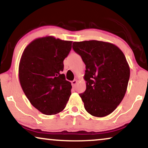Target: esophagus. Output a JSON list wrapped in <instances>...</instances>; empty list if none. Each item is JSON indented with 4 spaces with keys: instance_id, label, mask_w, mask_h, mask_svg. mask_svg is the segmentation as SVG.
Listing matches in <instances>:
<instances>
[{
    "instance_id": "1",
    "label": "esophagus",
    "mask_w": 148,
    "mask_h": 148,
    "mask_svg": "<svg viewBox=\"0 0 148 148\" xmlns=\"http://www.w3.org/2000/svg\"><path fill=\"white\" fill-rule=\"evenodd\" d=\"M77 80H76V79H75V80L73 81V82H71V84H72L73 87L75 86L76 84H77Z\"/></svg>"
}]
</instances>
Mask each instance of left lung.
<instances>
[{"label":"left lung","instance_id":"obj_1","mask_svg":"<svg viewBox=\"0 0 148 148\" xmlns=\"http://www.w3.org/2000/svg\"><path fill=\"white\" fill-rule=\"evenodd\" d=\"M73 48L86 64V90L79 96L94 116L104 117L120 104L126 93L130 68L120 48L110 42H74Z\"/></svg>","mask_w":148,"mask_h":148}]
</instances>
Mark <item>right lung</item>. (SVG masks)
<instances>
[{
  "mask_svg": "<svg viewBox=\"0 0 148 148\" xmlns=\"http://www.w3.org/2000/svg\"><path fill=\"white\" fill-rule=\"evenodd\" d=\"M72 42L51 36L39 38L30 42L22 54L20 85L32 106L42 114L61 112L71 94V84L61 71Z\"/></svg>",
  "mask_w": 148,
  "mask_h": 148,
  "instance_id": "obj_1",
  "label": "right lung"
}]
</instances>
